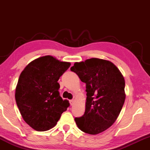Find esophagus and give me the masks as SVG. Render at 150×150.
Here are the masks:
<instances>
[{"instance_id":"34e87169","label":"esophagus","mask_w":150,"mask_h":150,"mask_svg":"<svg viewBox=\"0 0 150 150\" xmlns=\"http://www.w3.org/2000/svg\"><path fill=\"white\" fill-rule=\"evenodd\" d=\"M69 103L71 104V105H73V104H74V100H69Z\"/></svg>"}]
</instances>
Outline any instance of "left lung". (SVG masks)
I'll use <instances>...</instances> for the list:
<instances>
[{
	"label": "left lung",
	"mask_w": 150,
	"mask_h": 150,
	"mask_svg": "<svg viewBox=\"0 0 150 150\" xmlns=\"http://www.w3.org/2000/svg\"><path fill=\"white\" fill-rule=\"evenodd\" d=\"M86 83L85 112L75 121L81 131L92 135L103 132L117 119L124 105L125 81L115 65L91 58L71 67Z\"/></svg>",
	"instance_id": "1"
}]
</instances>
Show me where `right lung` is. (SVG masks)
<instances>
[{"mask_svg":"<svg viewBox=\"0 0 150 150\" xmlns=\"http://www.w3.org/2000/svg\"><path fill=\"white\" fill-rule=\"evenodd\" d=\"M70 65L45 55L30 62L20 74L16 102L24 121L35 130L52 128L69 106V100L60 96L57 81Z\"/></svg>","mask_w":150,"mask_h":150,"instance_id":"1","label":"right lung"}]
</instances>
